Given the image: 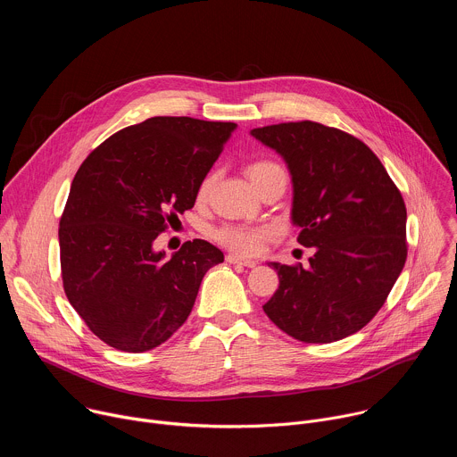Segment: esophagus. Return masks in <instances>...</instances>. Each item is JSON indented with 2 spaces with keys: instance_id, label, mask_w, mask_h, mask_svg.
I'll list each match as a JSON object with an SVG mask.
<instances>
[{
  "instance_id": "esophagus-1",
  "label": "esophagus",
  "mask_w": 457,
  "mask_h": 457,
  "mask_svg": "<svg viewBox=\"0 0 457 457\" xmlns=\"http://www.w3.org/2000/svg\"><path fill=\"white\" fill-rule=\"evenodd\" d=\"M226 260L229 264H240V266H245V268H254L258 262L253 258H244V256H238V254H228Z\"/></svg>"
}]
</instances>
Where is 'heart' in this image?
I'll use <instances>...</instances> for the list:
<instances>
[{
    "mask_svg": "<svg viewBox=\"0 0 457 457\" xmlns=\"http://www.w3.org/2000/svg\"><path fill=\"white\" fill-rule=\"evenodd\" d=\"M282 168L271 161H256L247 166L245 173L253 186H256L260 180L268 179L270 175L280 173ZM213 177H206L201 186H199V201H204L208 197V193L212 189ZM270 235L268 229H253V228H240V226H226L215 233L217 240H220L224 245L238 251V253H256L260 247H262L264 238Z\"/></svg>",
    "mask_w": 457,
    "mask_h": 457,
    "instance_id": "b5f03b06",
    "label": "heart"
}]
</instances>
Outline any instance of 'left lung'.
Masks as SVG:
<instances>
[{"label": "left lung", "instance_id": "1", "mask_svg": "<svg viewBox=\"0 0 457 457\" xmlns=\"http://www.w3.org/2000/svg\"><path fill=\"white\" fill-rule=\"evenodd\" d=\"M275 150L293 182L291 222L314 247L309 268L268 262L280 286L264 312L303 344L358 333L396 284L407 260V210L379 159L360 139L312 120L249 132Z\"/></svg>", "mask_w": 457, "mask_h": 457}]
</instances>
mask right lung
Masks as SVG:
<instances>
[{"label":"right lung","instance_id":"add662e5","mask_svg":"<svg viewBox=\"0 0 457 457\" xmlns=\"http://www.w3.org/2000/svg\"><path fill=\"white\" fill-rule=\"evenodd\" d=\"M235 122L152 117L97 146L78 170L59 222L61 273L88 329L124 353L164 344L187 320L208 270L224 262L195 238L171 258L154 242L191 210Z\"/></svg>","mask_w":457,"mask_h":457}]
</instances>
